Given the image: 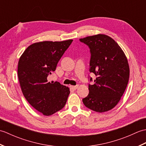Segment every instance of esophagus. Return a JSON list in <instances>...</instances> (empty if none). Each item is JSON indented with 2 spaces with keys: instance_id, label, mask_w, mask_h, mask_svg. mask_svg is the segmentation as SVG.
Listing matches in <instances>:
<instances>
[{
  "instance_id": "obj_1",
  "label": "esophagus",
  "mask_w": 146,
  "mask_h": 146,
  "mask_svg": "<svg viewBox=\"0 0 146 146\" xmlns=\"http://www.w3.org/2000/svg\"><path fill=\"white\" fill-rule=\"evenodd\" d=\"M78 86H79V85H75V86H70V88H71L72 89H73V90H76V89H77L78 88Z\"/></svg>"
}]
</instances>
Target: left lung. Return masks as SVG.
I'll return each mask as SVG.
<instances>
[{"label": "left lung", "instance_id": "left-lung-1", "mask_svg": "<svg viewBox=\"0 0 146 146\" xmlns=\"http://www.w3.org/2000/svg\"><path fill=\"white\" fill-rule=\"evenodd\" d=\"M80 41L90 49L89 70L97 76L94 84L89 85V94L83 103L97 112L110 110L119 103L127 85L130 74L127 59L117 42L108 36L98 34Z\"/></svg>", "mask_w": 146, "mask_h": 146}]
</instances>
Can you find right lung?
Masks as SVG:
<instances>
[{"label":"right lung","mask_w":146,"mask_h":146,"mask_svg":"<svg viewBox=\"0 0 146 146\" xmlns=\"http://www.w3.org/2000/svg\"><path fill=\"white\" fill-rule=\"evenodd\" d=\"M72 41L68 39L33 43L19 60L17 74L22 92L29 104L44 115L54 114L66 103L70 88L58 82H49L48 80Z\"/></svg>","instance_id":"1"}]
</instances>
